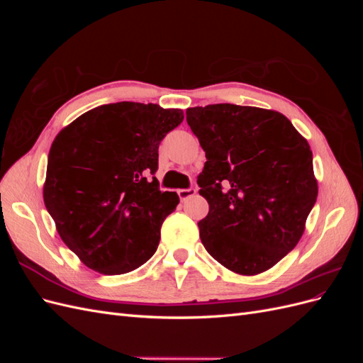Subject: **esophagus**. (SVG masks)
I'll return each instance as SVG.
<instances>
[{
	"instance_id": "34e87169",
	"label": "esophagus",
	"mask_w": 363,
	"mask_h": 363,
	"mask_svg": "<svg viewBox=\"0 0 363 363\" xmlns=\"http://www.w3.org/2000/svg\"><path fill=\"white\" fill-rule=\"evenodd\" d=\"M180 200L182 201H186L188 199H191V196H194L196 194V189L195 188H188V189H179L177 191Z\"/></svg>"
}]
</instances>
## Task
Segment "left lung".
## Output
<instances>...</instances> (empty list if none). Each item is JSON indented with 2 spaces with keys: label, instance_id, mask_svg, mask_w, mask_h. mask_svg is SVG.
Masks as SVG:
<instances>
[{
  "label": "left lung",
  "instance_id": "1",
  "mask_svg": "<svg viewBox=\"0 0 363 363\" xmlns=\"http://www.w3.org/2000/svg\"><path fill=\"white\" fill-rule=\"evenodd\" d=\"M206 151L199 175L208 213L199 223L204 248L242 276H256L298 244L318 184L307 140L267 108L208 104L186 111Z\"/></svg>",
  "mask_w": 363,
  "mask_h": 363
}]
</instances>
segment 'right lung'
<instances>
[{
  "label": "right lung",
  "instance_id": "add662e5",
  "mask_svg": "<svg viewBox=\"0 0 363 363\" xmlns=\"http://www.w3.org/2000/svg\"><path fill=\"white\" fill-rule=\"evenodd\" d=\"M183 118L180 108L157 104H103L54 139L43 201L87 268L118 276L156 252L164 218L180 201L155 177L159 145Z\"/></svg>",
  "mask_w": 363,
  "mask_h": 363
}]
</instances>
